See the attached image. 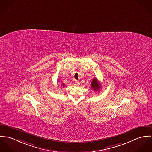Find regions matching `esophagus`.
<instances>
[{
  "label": "esophagus",
  "mask_w": 152,
  "mask_h": 152,
  "mask_svg": "<svg viewBox=\"0 0 152 152\" xmlns=\"http://www.w3.org/2000/svg\"><path fill=\"white\" fill-rule=\"evenodd\" d=\"M79 84H80V83H79L78 81H77V80L75 81V84H76V85H79Z\"/></svg>",
  "instance_id": "obj_1"
}]
</instances>
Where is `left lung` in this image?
Returning a JSON list of instances; mask_svg holds the SVG:
<instances>
[{"mask_svg": "<svg viewBox=\"0 0 152 152\" xmlns=\"http://www.w3.org/2000/svg\"><path fill=\"white\" fill-rule=\"evenodd\" d=\"M91 87L94 91H99L100 89V85L96 78L93 79L91 83Z\"/></svg>", "mask_w": 152, "mask_h": 152, "instance_id": "8db88e82", "label": "left lung"}]
</instances>
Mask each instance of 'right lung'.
Segmentation results:
<instances>
[{
	"label": "right lung",
	"mask_w": 152,
	"mask_h": 152,
	"mask_svg": "<svg viewBox=\"0 0 152 152\" xmlns=\"http://www.w3.org/2000/svg\"><path fill=\"white\" fill-rule=\"evenodd\" d=\"M64 85H65V84H64V83H63V84H62V86H64Z\"/></svg>",
	"instance_id": "1"
}]
</instances>
